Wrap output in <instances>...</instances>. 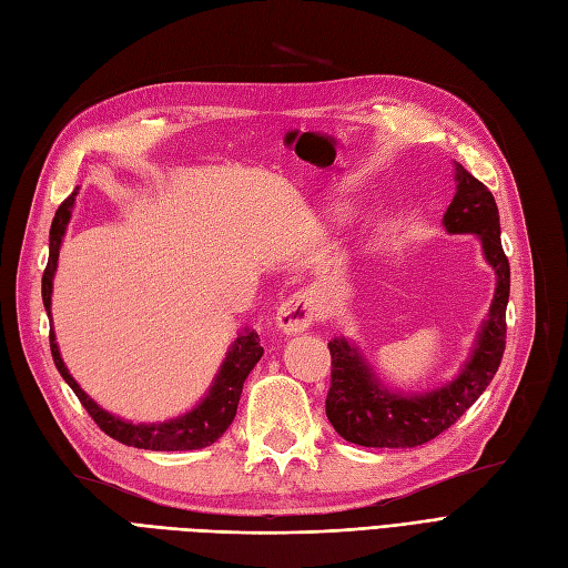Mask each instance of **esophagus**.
I'll return each mask as SVG.
<instances>
[{"mask_svg": "<svg viewBox=\"0 0 568 568\" xmlns=\"http://www.w3.org/2000/svg\"><path fill=\"white\" fill-rule=\"evenodd\" d=\"M316 316H318V311H316L314 300H311L308 295H292L278 308L276 325L285 335H297V333L306 331V327L316 321Z\"/></svg>", "mask_w": 568, "mask_h": 568, "instance_id": "1", "label": "esophagus"}]
</instances>
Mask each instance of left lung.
<instances>
[{
	"label": "left lung",
	"instance_id": "8db88e82",
	"mask_svg": "<svg viewBox=\"0 0 568 568\" xmlns=\"http://www.w3.org/2000/svg\"><path fill=\"white\" fill-rule=\"evenodd\" d=\"M455 197L444 214L448 233H477L486 262L496 271V295L469 361L446 387L425 394H394L344 337L327 342L333 358L325 415L346 442L365 448H415L463 417L498 373L505 354L509 262L500 243V214L493 193L455 162Z\"/></svg>",
	"mask_w": 568,
	"mask_h": 568
}]
</instances>
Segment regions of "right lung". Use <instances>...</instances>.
<instances>
[{
  "mask_svg": "<svg viewBox=\"0 0 568 568\" xmlns=\"http://www.w3.org/2000/svg\"><path fill=\"white\" fill-rule=\"evenodd\" d=\"M75 195H78V189L63 200L61 207L57 210V216H53L51 231H49V262H47L44 276H42V302H44L49 318H51L53 273H57L59 250L63 243L65 226L70 222L72 205H75ZM49 342H51L53 363H57L61 377L70 384V389L75 392V396L80 398V404L91 415V419H94V423L108 436L115 438V442H120L124 446L145 448V450H197V448H205V446L214 444L216 438L222 436L229 429V425L233 423L235 410H237V400H241V394H243V382L247 379L250 371L257 365V361L264 354V346L260 344L257 333L254 331L241 333L237 335V339L231 344V349L222 363V368H219L207 396L200 400V404L191 413L179 415V417L168 419V423H160V425H134V423H126V419H120L108 410H103L99 404H94V398H89L80 389V384L68 373L53 331L49 333Z\"/></svg>",
  "mask_w": 568,
  "mask_h": 568,
  "instance_id": "right-lung-1",
  "label": "right lung"
}]
</instances>
